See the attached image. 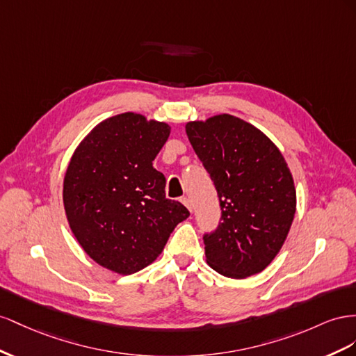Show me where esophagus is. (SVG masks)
<instances>
[{
    "label": "esophagus",
    "instance_id": "obj_1",
    "mask_svg": "<svg viewBox=\"0 0 356 356\" xmlns=\"http://www.w3.org/2000/svg\"><path fill=\"white\" fill-rule=\"evenodd\" d=\"M180 201L184 202V204H185V206H186V207H188V209L192 211V201H191L189 198H181Z\"/></svg>",
    "mask_w": 356,
    "mask_h": 356
}]
</instances>
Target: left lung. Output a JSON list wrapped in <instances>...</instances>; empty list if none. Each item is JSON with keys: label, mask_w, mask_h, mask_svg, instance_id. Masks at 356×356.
I'll return each mask as SVG.
<instances>
[{"label": "left lung", "mask_w": 356, "mask_h": 356, "mask_svg": "<svg viewBox=\"0 0 356 356\" xmlns=\"http://www.w3.org/2000/svg\"><path fill=\"white\" fill-rule=\"evenodd\" d=\"M186 134L222 211L218 228L202 237L209 266L232 279L262 271L282 249L296 215L285 158L258 128L231 115L189 122Z\"/></svg>", "instance_id": "left-lung-1"}]
</instances>
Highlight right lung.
<instances>
[{
	"mask_svg": "<svg viewBox=\"0 0 356 356\" xmlns=\"http://www.w3.org/2000/svg\"><path fill=\"white\" fill-rule=\"evenodd\" d=\"M168 136L164 122L128 111L98 124L71 156L65 215L79 245L104 268L128 276L147 267L189 216L165 198V177L152 165Z\"/></svg>",
	"mask_w": 356,
	"mask_h": 356,
	"instance_id": "1",
	"label": "right lung"
}]
</instances>
